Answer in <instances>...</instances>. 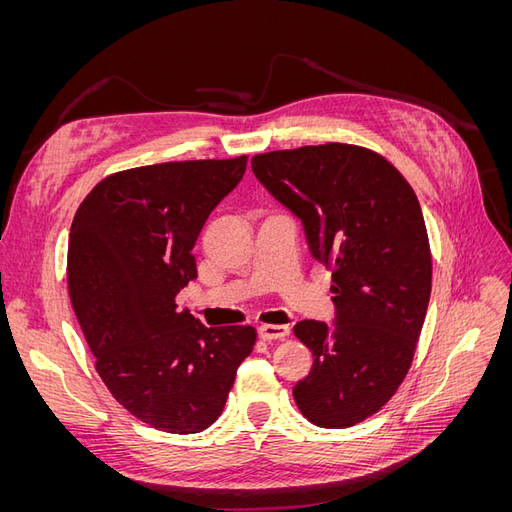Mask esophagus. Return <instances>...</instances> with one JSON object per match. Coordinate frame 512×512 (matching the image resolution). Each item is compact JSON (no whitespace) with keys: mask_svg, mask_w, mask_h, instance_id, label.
<instances>
[{"mask_svg":"<svg viewBox=\"0 0 512 512\" xmlns=\"http://www.w3.org/2000/svg\"><path fill=\"white\" fill-rule=\"evenodd\" d=\"M290 335V329L284 327V324H262L260 327V337L265 342H273V339H286Z\"/></svg>","mask_w":512,"mask_h":512,"instance_id":"esophagus-1","label":"esophagus"}]
</instances>
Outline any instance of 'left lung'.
Wrapping results in <instances>:
<instances>
[{
  "label": "left lung",
  "mask_w": 512,
  "mask_h": 512,
  "mask_svg": "<svg viewBox=\"0 0 512 512\" xmlns=\"http://www.w3.org/2000/svg\"><path fill=\"white\" fill-rule=\"evenodd\" d=\"M252 170L301 218L309 250L333 273V327L294 324L314 354L294 401L309 423L352 427L395 395L414 359L431 294L421 205L389 160L359 145L258 153Z\"/></svg>",
  "instance_id": "obj_1"
}]
</instances>
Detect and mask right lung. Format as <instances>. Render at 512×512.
Masks as SVG:
<instances>
[{
	"label": "right lung",
	"mask_w": 512,
	"mask_h": 512,
	"mask_svg": "<svg viewBox=\"0 0 512 512\" xmlns=\"http://www.w3.org/2000/svg\"><path fill=\"white\" fill-rule=\"evenodd\" d=\"M247 156L185 160L104 177L74 213L68 292L96 371L138 421L198 433L218 421L254 327H205L177 312L192 247Z\"/></svg>",
	"instance_id": "add662e5"
}]
</instances>
